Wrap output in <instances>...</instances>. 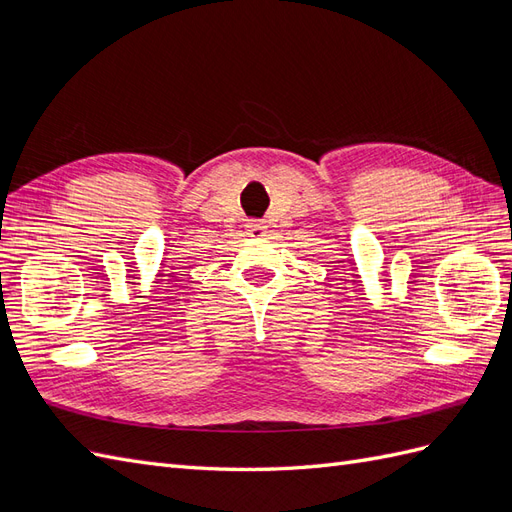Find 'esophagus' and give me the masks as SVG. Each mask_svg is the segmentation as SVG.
Segmentation results:
<instances>
[{"instance_id":"1","label":"esophagus","mask_w":512,"mask_h":512,"mask_svg":"<svg viewBox=\"0 0 512 512\" xmlns=\"http://www.w3.org/2000/svg\"><path fill=\"white\" fill-rule=\"evenodd\" d=\"M245 228H247V235L250 237H254V239H260V237H265L267 235V226L265 224H260V222H256V220H250L245 224Z\"/></svg>"}]
</instances>
